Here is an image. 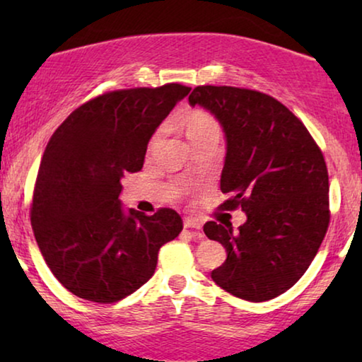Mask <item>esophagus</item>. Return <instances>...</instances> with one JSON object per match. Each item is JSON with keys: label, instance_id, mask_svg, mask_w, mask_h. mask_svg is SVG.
I'll list each match as a JSON object with an SVG mask.
<instances>
[{"label": "esophagus", "instance_id": "34e87169", "mask_svg": "<svg viewBox=\"0 0 362 362\" xmlns=\"http://www.w3.org/2000/svg\"><path fill=\"white\" fill-rule=\"evenodd\" d=\"M185 227H186V229L202 230V222L199 219H196V217H186V219H185Z\"/></svg>", "mask_w": 362, "mask_h": 362}]
</instances>
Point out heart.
Here are the masks:
<instances>
[{
	"label": "heart",
	"mask_w": 362,
	"mask_h": 362,
	"mask_svg": "<svg viewBox=\"0 0 362 362\" xmlns=\"http://www.w3.org/2000/svg\"><path fill=\"white\" fill-rule=\"evenodd\" d=\"M163 132H165V128H160V130L153 135L151 145H155V143L160 140ZM186 132H187V136H189V140L192 141L196 140V138L206 135V133L219 132V127H217L216 120L209 115V113L194 112L186 118Z\"/></svg>",
	"instance_id": "1"
}]
</instances>
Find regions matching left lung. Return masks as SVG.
Segmentation results:
<instances>
[{
  "label": "left lung",
  "mask_w": 362,
  "mask_h": 362,
  "mask_svg": "<svg viewBox=\"0 0 362 362\" xmlns=\"http://www.w3.org/2000/svg\"><path fill=\"white\" fill-rule=\"evenodd\" d=\"M189 105L221 123L226 160L221 207H242L239 229L209 221L204 234L227 259L211 279L230 295L267 301L291 288L315 259L329 224L328 170L306 127L284 103L237 87H196Z\"/></svg>",
  "instance_id": "8db88e82"
}]
</instances>
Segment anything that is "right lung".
I'll list each match as a JSON object with an SVG mask.
<instances>
[{
	"label": "right lung",
	"mask_w": 362,
	"mask_h": 362,
	"mask_svg": "<svg viewBox=\"0 0 362 362\" xmlns=\"http://www.w3.org/2000/svg\"><path fill=\"white\" fill-rule=\"evenodd\" d=\"M191 88L166 83L103 93L54 132L34 187L31 224L54 276L78 298L113 303L155 274L158 252L182 230L180 214L145 216L118 199L143 168L148 141Z\"/></svg>",
	"instance_id": "add662e5"
}]
</instances>
